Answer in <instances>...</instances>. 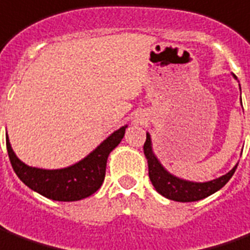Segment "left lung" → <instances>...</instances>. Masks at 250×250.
<instances>
[{
    "label": "left lung",
    "instance_id": "8db88e82",
    "mask_svg": "<svg viewBox=\"0 0 250 250\" xmlns=\"http://www.w3.org/2000/svg\"><path fill=\"white\" fill-rule=\"evenodd\" d=\"M143 148H144V154L148 159V175H149V180L156 189V192L161 193L162 196H165L166 199L181 201V203L201 200L204 197H208L209 194L215 193L216 190H219L220 188L226 185L229 180L233 177V174L235 173V168L238 166L237 165L227 174L222 175L214 181H209V182H189V181L177 178L163 168V166L159 163V161L156 159V156L152 152L151 139H149L148 133Z\"/></svg>",
    "mask_w": 250,
    "mask_h": 250
}]
</instances>
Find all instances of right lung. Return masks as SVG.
I'll list each match as a JSON object with an SVG mask.
<instances>
[{
  "mask_svg": "<svg viewBox=\"0 0 250 250\" xmlns=\"http://www.w3.org/2000/svg\"><path fill=\"white\" fill-rule=\"evenodd\" d=\"M125 128L115 130L82 162L61 170H43L24 165L15 155L9 140H6V149L15 173L30 189L51 200L77 201L95 193L101 188L106 174L108 154L120 144Z\"/></svg>",
  "mask_w": 250,
  "mask_h": 250,
  "instance_id": "1",
  "label": "right lung"
}]
</instances>
